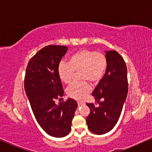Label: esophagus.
Returning a JSON list of instances; mask_svg holds the SVG:
<instances>
[{
	"mask_svg": "<svg viewBox=\"0 0 152 152\" xmlns=\"http://www.w3.org/2000/svg\"><path fill=\"white\" fill-rule=\"evenodd\" d=\"M84 104V103H83V102H78V106H82V105H83Z\"/></svg>",
	"mask_w": 152,
	"mask_h": 152,
	"instance_id": "obj_1",
	"label": "esophagus"
}]
</instances>
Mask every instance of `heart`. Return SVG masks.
<instances>
[{
  "instance_id": "b5f03b06",
  "label": "heart",
  "mask_w": 152,
  "mask_h": 152,
  "mask_svg": "<svg viewBox=\"0 0 152 152\" xmlns=\"http://www.w3.org/2000/svg\"><path fill=\"white\" fill-rule=\"evenodd\" d=\"M108 61L104 54L87 49L80 50L70 56L69 63L61 61L58 66L60 80L69 84L75 72H80L83 80L98 83L102 78L107 68ZM91 91L89 83H74L67 90V96L76 100L81 101L87 98Z\"/></svg>"
}]
</instances>
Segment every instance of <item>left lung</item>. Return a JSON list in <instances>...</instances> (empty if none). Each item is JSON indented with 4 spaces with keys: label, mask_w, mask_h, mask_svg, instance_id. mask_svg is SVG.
Here are the masks:
<instances>
[{
    "label": "left lung",
    "mask_w": 152,
    "mask_h": 152,
    "mask_svg": "<svg viewBox=\"0 0 152 152\" xmlns=\"http://www.w3.org/2000/svg\"><path fill=\"white\" fill-rule=\"evenodd\" d=\"M108 65L105 74L92 93L96 100H104L96 108L87 103L90 114L87 118L89 130L96 134H106L118 121L128 94L127 67L122 56L115 50L105 51Z\"/></svg>",
    "instance_id": "obj_1"
}]
</instances>
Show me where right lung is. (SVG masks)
Segmentation results:
<instances>
[{
	"label": "right lung",
	"instance_id": "obj_1",
	"mask_svg": "<svg viewBox=\"0 0 152 152\" xmlns=\"http://www.w3.org/2000/svg\"><path fill=\"white\" fill-rule=\"evenodd\" d=\"M67 47L47 46L29 61L26 70L24 89L35 119L51 137H64L71 130L72 119L78 106L73 99L55 104L63 96L58 66Z\"/></svg>",
	"mask_w": 152,
	"mask_h": 152
}]
</instances>
